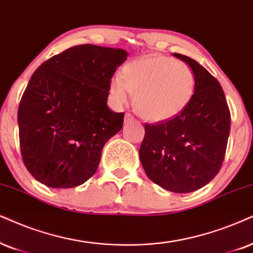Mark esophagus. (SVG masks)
<instances>
[{"instance_id": "obj_1", "label": "esophagus", "mask_w": 253, "mask_h": 253, "mask_svg": "<svg viewBox=\"0 0 253 253\" xmlns=\"http://www.w3.org/2000/svg\"><path fill=\"white\" fill-rule=\"evenodd\" d=\"M133 120H134L133 114L127 113L126 116H125V123H126V124H128V123H130V121H133Z\"/></svg>"}]
</instances>
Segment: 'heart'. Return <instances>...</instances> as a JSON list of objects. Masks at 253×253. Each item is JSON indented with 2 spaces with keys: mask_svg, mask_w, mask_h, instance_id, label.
Listing matches in <instances>:
<instances>
[{
  "mask_svg": "<svg viewBox=\"0 0 253 253\" xmlns=\"http://www.w3.org/2000/svg\"><path fill=\"white\" fill-rule=\"evenodd\" d=\"M196 79L188 64L168 56L132 60L110 83V94L118 105L129 101V93L139 114L149 121L171 119L193 100Z\"/></svg>",
  "mask_w": 253,
  "mask_h": 253,
  "instance_id": "heart-1",
  "label": "heart"
}]
</instances>
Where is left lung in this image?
<instances>
[{
  "instance_id": "left-lung-1",
  "label": "left lung",
  "mask_w": 253,
  "mask_h": 253,
  "mask_svg": "<svg viewBox=\"0 0 253 253\" xmlns=\"http://www.w3.org/2000/svg\"><path fill=\"white\" fill-rule=\"evenodd\" d=\"M196 79L191 103L171 119L145 124L139 155L147 176L172 193H191L218 174L224 160L231 116L223 88L215 77L189 57Z\"/></svg>"
}]
</instances>
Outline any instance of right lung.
<instances>
[{
	"label": "right lung",
	"mask_w": 253,
	"mask_h": 253,
	"mask_svg": "<svg viewBox=\"0 0 253 253\" xmlns=\"http://www.w3.org/2000/svg\"><path fill=\"white\" fill-rule=\"evenodd\" d=\"M123 49L83 44L51 57L31 76L18 106L21 154L41 183L73 188L92 177L105 143L123 128L107 107Z\"/></svg>",
	"instance_id": "add662e5"
}]
</instances>
